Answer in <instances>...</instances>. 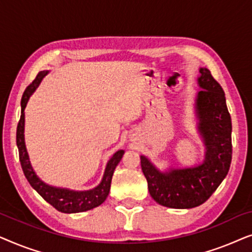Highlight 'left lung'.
<instances>
[{
	"instance_id": "obj_1",
	"label": "left lung",
	"mask_w": 252,
	"mask_h": 252,
	"mask_svg": "<svg viewBox=\"0 0 252 252\" xmlns=\"http://www.w3.org/2000/svg\"><path fill=\"white\" fill-rule=\"evenodd\" d=\"M195 98L197 132L205 146L204 159L190 167L160 171L141 155L148 189L158 204L171 209H191L209 199L228 173L232 161V119L221 86L206 67H199Z\"/></svg>"
}]
</instances>
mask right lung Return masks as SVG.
Listing matches in <instances>:
<instances>
[{
    "mask_svg": "<svg viewBox=\"0 0 252 252\" xmlns=\"http://www.w3.org/2000/svg\"><path fill=\"white\" fill-rule=\"evenodd\" d=\"M49 71H41L36 75L35 80L31 84L26 91L24 92L22 97V115H20V120L17 126V147L19 151V160L22 164V168L24 174L30 182V185L42 196L44 201H47L50 205H53L55 209L63 213H78L88 211L101 205L103 202L108 197L110 187H111V180L113 172L118 163L122 159L123 155L125 151L118 150L117 153L112 155V157L108 160L106 164L104 174L99 184L95 188L89 189V190H72L68 188H61L54 187V186L47 185L41 179L37 177L35 171L33 170L31 165L30 156L27 153L26 144H25V108L27 102L31 97V95L35 92V89L39 87L40 82L46 77Z\"/></svg>",
    "mask_w": 252,
    "mask_h": 252,
    "instance_id": "1",
    "label": "right lung"
}]
</instances>
